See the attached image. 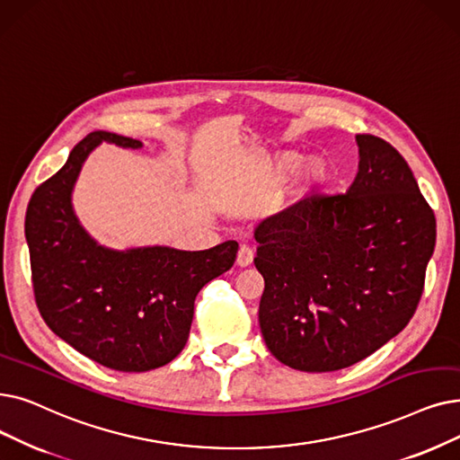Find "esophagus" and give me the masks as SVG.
Masks as SVG:
<instances>
[{"mask_svg":"<svg viewBox=\"0 0 460 460\" xmlns=\"http://www.w3.org/2000/svg\"><path fill=\"white\" fill-rule=\"evenodd\" d=\"M253 261V250L246 244H243L241 248H238V253H236V265L238 267H250Z\"/></svg>","mask_w":460,"mask_h":460,"instance_id":"esophagus-1","label":"esophagus"}]
</instances>
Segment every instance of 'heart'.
I'll return each mask as SVG.
<instances>
[{"instance_id":"obj_1","label":"heart","mask_w":460,"mask_h":460,"mask_svg":"<svg viewBox=\"0 0 460 460\" xmlns=\"http://www.w3.org/2000/svg\"><path fill=\"white\" fill-rule=\"evenodd\" d=\"M298 168L302 169L301 172H298V184L303 186V190L323 186L325 182H329V178H331V165L327 159L310 157L306 162L305 154L289 150V152L279 154L270 164L269 181L272 184H282L288 181L289 176H293Z\"/></svg>"}]
</instances>
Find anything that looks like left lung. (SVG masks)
<instances>
[{"mask_svg":"<svg viewBox=\"0 0 460 460\" xmlns=\"http://www.w3.org/2000/svg\"><path fill=\"white\" fill-rule=\"evenodd\" d=\"M358 172L346 193L312 195L253 231L265 278L259 327L295 370L332 372L387 344L421 298L436 217L406 159L357 135Z\"/></svg>","mask_w":460,"mask_h":460,"instance_id":"obj_1","label":"left lung"}]
</instances>
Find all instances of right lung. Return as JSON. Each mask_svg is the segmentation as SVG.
<instances>
[{
    "label": "right lung",
    "instance_id": "obj_1",
    "mask_svg": "<svg viewBox=\"0 0 460 460\" xmlns=\"http://www.w3.org/2000/svg\"><path fill=\"white\" fill-rule=\"evenodd\" d=\"M102 143L143 148L137 138L93 131L30 199L24 231L35 303L50 331L92 361L146 372L184 349L197 293L233 267L238 243L199 252L99 244L78 222L71 197L84 162Z\"/></svg>",
    "mask_w": 460,
    "mask_h": 460
}]
</instances>
